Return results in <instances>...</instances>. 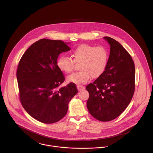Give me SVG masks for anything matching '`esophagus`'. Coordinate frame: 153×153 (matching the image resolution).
<instances>
[{
	"instance_id": "1",
	"label": "esophagus",
	"mask_w": 153,
	"mask_h": 153,
	"mask_svg": "<svg viewBox=\"0 0 153 153\" xmlns=\"http://www.w3.org/2000/svg\"><path fill=\"white\" fill-rule=\"evenodd\" d=\"M76 87H77V89H78V91H81V90L85 89V87L82 85H77Z\"/></svg>"
}]
</instances>
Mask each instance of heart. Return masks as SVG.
I'll return each mask as SVG.
<instances>
[{"label":"heart","instance_id":"obj_1","mask_svg":"<svg viewBox=\"0 0 153 153\" xmlns=\"http://www.w3.org/2000/svg\"><path fill=\"white\" fill-rule=\"evenodd\" d=\"M73 60L62 55L57 60L58 68L66 74L71 72L75 64H79L80 71L67 77V81L75 84L87 83L91 78L100 77L104 72L108 61V52L104 46H94L88 44H81L71 53Z\"/></svg>","mask_w":153,"mask_h":153}]
</instances>
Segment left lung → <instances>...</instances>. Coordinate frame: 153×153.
<instances>
[{"mask_svg": "<svg viewBox=\"0 0 153 153\" xmlns=\"http://www.w3.org/2000/svg\"><path fill=\"white\" fill-rule=\"evenodd\" d=\"M110 45V54L104 73L86 89L87 107L91 115L101 121L118 117L131 102L135 91V65L130 53L115 39L104 38Z\"/></svg>", "mask_w": 153, "mask_h": 153, "instance_id": "1", "label": "left lung"}]
</instances>
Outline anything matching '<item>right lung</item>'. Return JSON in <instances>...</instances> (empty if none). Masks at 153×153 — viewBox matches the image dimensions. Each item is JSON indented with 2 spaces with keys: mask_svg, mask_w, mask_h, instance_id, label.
<instances>
[{
  "mask_svg": "<svg viewBox=\"0 0 153 153\" xmlns=\"http://www.w3.org/2000/svg\"><path fill=\"white\" fill-rule=\"evenodd\" d=\"M70 49L62 41L42 39L26 51L19 62L16 77L21 102L31 117L42 123H55L64 118L69 102L78 92L73 82L61 87L65 78L57 59Z\"/></svg>",
  "mask_w": 153,
  "mask_h": 153,
  "instance_id": "add662e5",
  "label": "right lung"
}]
</instances>
